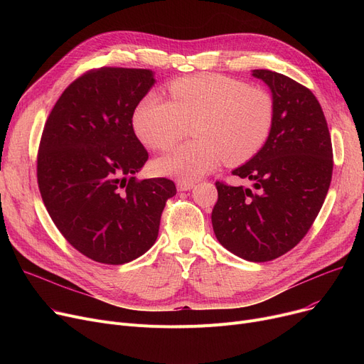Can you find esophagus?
Here are the masks:
<instances>
[{"mask_svg": "<svg viewBox=\"0 0 364 364\" xmlns=\"http://www.w3.org/2000/svg\"><path fill=\"white\" fill-rule=\"evenodd\" d=\"M193 186H195V183H192V181H183V180H180L177 183V190H178V192H187V190L193 188Z\"/></svg>", "mask_w": 364, "mask_h": 364, "instance_id": "1", "label": "esophagus"}]
</instances>
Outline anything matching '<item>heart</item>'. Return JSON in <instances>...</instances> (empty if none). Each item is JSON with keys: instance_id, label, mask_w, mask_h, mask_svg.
<instances>
[{"instance_id": "1", "label": "heart", "mask_w": 364, "mask_h": 364, "mask_svg": "<svg viewBox=\"0 0 364 364\" xmlns=\"http://www.w3.org/2000/svg\"><path fill=\"white\" fill-rule=\"evenodd\" d=\"M171 100L150 92L134 112L132 125L150 149L165 150L180 141L188 127L196 139L156 159L159 174L195 181L225 158L242 164L269 140L274 102L262 88L225 75L187 76L169 85Z\"/></svg>"}]
</instances>
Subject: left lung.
<instances>
[{
  "mask_svg": "<svg viewBox=\"0 0 364 364\" xmlns=\"http://www.w3.org/2000/svg\"><path fill=\"white\" fill-rule=\"evenodd\" d=\"M272 91L274 124L269 140L233 176L252 188L215 183L213 228L227 251L265 262L291 251L314 223L332 180L329 128L314 94L282 73L255 69Z\"/></svg>",
  "mask_w": 364,
  "mask_h": 364,
  "instance_id": "1",
  "label": "left lung"
}]
</instances>
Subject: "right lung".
<instances>
[{
    "instance_id": "add662e5",
    "label": "right lung",
    "mask_w": 364,
    "mask_h": 364,
    "mask_svg": "<svg viewBox=\"0 0 364 364\" xmlns=\"http://www.w3.org/2000/svg\"><path fill=\"white\" fill-rule=\"evenodd\" d=\"M149 69L102 68L73 81L54 105L38 151V186L65 239L82 255L119 265L158 239L168 178L137 181L149 153L132 114L155 85Z\"/></svg>"
}]
</instances>
